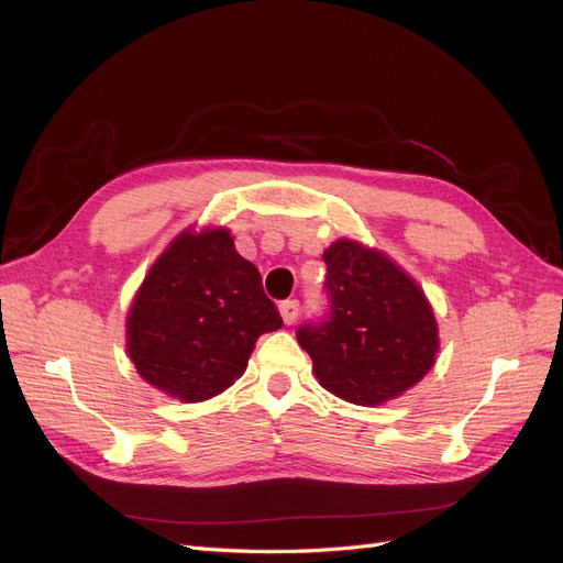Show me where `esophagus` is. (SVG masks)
<instances>
[{
	"label": "esophagus",
	"mask_w": 563,
	"mask_h": 563,
	"mask_svg": "<svg viewBox=\"0 0 563 563\" xmlns=\"http://www.w3.org/2000/svg\"><path fill=\"white\" fill-rule=\"evenodd\" d=\"M298 310H300L298 300H284V302L279 305V314H282L286 327H291V323L298 319Z\"/></svg>",
	"instance_id": "esophagus-1"
}]
</instances>
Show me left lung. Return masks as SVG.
<instances>
[{"label":"left lung","mask_w":563,"mask_h":563,"mask_svg":"<svg viewBox=\"0 0 563 563\" xmlns=\"http://www.w3.org/2000/svg\"><path fill=\"white\" fill-rule=\"evenodd\" d=\"M329 319L296 338L323 389L356 406H380L434 366L439 329L422 288L378 249L338 240L323 251Z\"/></svg>","instance_id":"1"}]
</instances>
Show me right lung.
<instances>
[{"mask_svg":"<svg viewBox=\"0 0 563 563\" xmlns=\"http://www.w3.org/2000/svg\"><path fill=\"white\" fill-rule=\"evenodd\" d=\"M282 317L261 272L225 228L183 230L152 263L126 317V352L141 378L185 404L244 376L249 356Z\"/></svg>","mask_w":563,"mask_h":563,"instance_id":"add662e5","label":"right lung"}]
</instances>
